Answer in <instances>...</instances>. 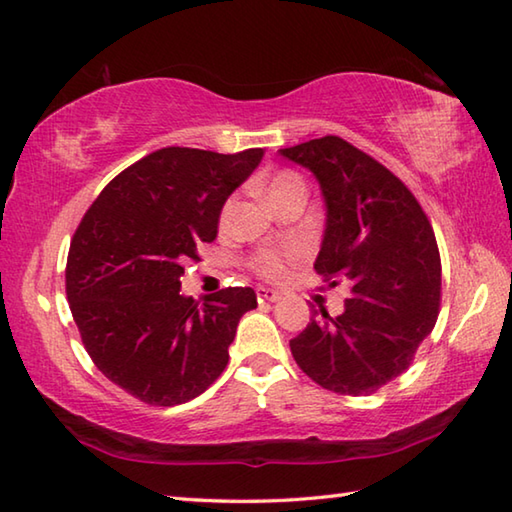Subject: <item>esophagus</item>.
Masks as SVG:
<instances>
[{"label":"esophagus","mask_w":512,"mask_h":512,"mask_svg":"<svg viewBox=\"0 0 512 512\" xmlns=\"http://www.w3.org/2000/svg\"><path fill=\"white\" fill-rule=\"evenodd\" d=\"M257 299H259V301L275 303V301L281 299V295H279L277 290H273V288H257Z\"/></svg>","instance_id":"34e87169"}]
</instances>
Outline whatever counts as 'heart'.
Segmentation results:
<instances>
[{
    "instance_id": "obj_1",
    "label": "heart",
    "mask_w": 512,
    "mask_h": 512,
    "mask_svg": "<svg viewBox=\"0 0 512 512\" xmlns=\"http://www.w3.org/2000/svg\"><path fill=\"white\" fill-rule=\"evenodd\" d=\"M290 191H303V182L297 173L279 171L268 180L266 195L270 202H275L277 198H281V195H286ZM231 209H233V202H226L222 209V224L228 222ZM299 257H301V250L297 248L284 250V253H279V250H262V253H257L253 257V268L259 277H264L268 281H281L290 273V268L297 264Z\"/></svg>"
}]
</instances>
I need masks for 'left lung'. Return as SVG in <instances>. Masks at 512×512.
Here are the masks:
<instances>
[{"label": "left lung", "instance_id": "obj_1", "mask_svg": "<svg viewBox=\"0 0 512 512\" xmlns=\"http://www.w3.org/2000/svg\"><path fill=\"white\" fill-rule=\"evenodd\" d=\"M279 154L319 180L325 233L314 270L350 288L345 310H312L290 341L297 365L334 394L367 396L411 365L438 319L442 266L436 235L394 173L339 136Z\"/></svg>", "mask_w": 512, "mask_h": 512}]
</instances>
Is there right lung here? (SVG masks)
<instances>
[{
  "label": "right lung",
  "instance_id": "1",
  "mask_svg": "<svg viewBox=\"0 0 512 512\" xmlns=\"http://www.w3.org/2000/svg\"><path fill=\"white\" fill-rule=\"evenodd\" d=\"M262 156L158 149L118 173L76 228L65 292L81 341L114 385L147 405H182L209 389L239 319L257 308L253 288L195 301L180 295V277Z\"/></svg>",
  "mask_w": 512,
  "mask_h": 512
}]
</instances>
